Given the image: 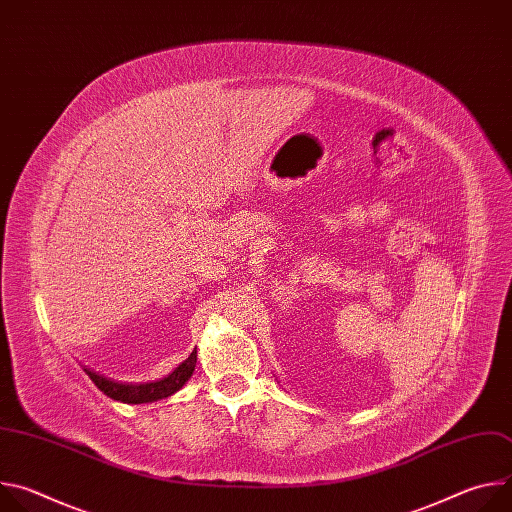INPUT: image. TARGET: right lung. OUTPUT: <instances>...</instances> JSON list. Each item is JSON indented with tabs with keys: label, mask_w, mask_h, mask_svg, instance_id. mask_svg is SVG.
<instances>
[{
	"label": "right lung",
	"mask_w": 512,
	"mask_h": 512,
	"mask_svg": "<svg viewBox=\"0 0 512 512\" xmlns=\"http://www.w3.org/2000/svg\"><path fill=\"white\" fill-rule=\"evenodd\" d=\"M194 364H196V350L184 362H180L168 377H164L160 381H154V383H143V385L115 383V381H109V379H105V377H101L93 371H87V375L107 397H111L115 401H121V403L137 405V403H152V401L170 397L176 391H180L186 385V381L192 377Z\"/></svg>",
	"instance_id": "right-lung-1"
}]
</instances>
